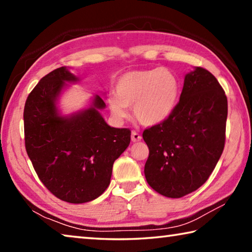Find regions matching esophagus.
Here are the masks:
<instances>
[{
    "instance_id": "obj_1",
    "label": "esophagus",
    "mask_w": 252,
    "mask_h": 252,
    "mask_svg": "<svg viewBox=\"0 0 252 252\" xmlns=\"http://www.w3.org/2000/svg\"><path fill=\"white\" fill-rule=\"evenodd\" d=\"M131 140L133 142H138V141H140V140H141V135H140V133H138L136 131H132Z\"/></svg>"
}]
</instances>
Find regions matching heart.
I'll list each match as a JSON object with an SVG mask.
<instances>
[{"label": "heart", "mask_w": 252, "mask_h": 252, "mask_svg": "<svg viewBox=\"0 0 252 252\" xmlns=\"http://www.w3.org/2000/svg\"><path fill=\"white\" fill-rule=\"evenodd\" d=\"M180 84L177 75L164 67L131 71L118 80L116 94L109 96L111 113L119 120L133 105L136 120L155 126L170 117L178 103Z\"/></svg>", "instance_id": "obj_1"}]
</instances>
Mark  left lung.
<instances>
[{
    "instance_id": "8db88e82",
    "label": "left lung",
    "mask_w": 252,
    "mask_h": 252,
    "mask_svg": "<svg viewBox=\"0 0 252 252\" xmlns=\"http://www.w3.org/2000/svg\"><path fill=\"white\" fill-rule=\"evenodd\" d=\"M227 116V96L215 75L200 66L188 73L173 112L143 131L149 186L168 198L199 189L222 155Z\"/></svg>"
}]
</instances>
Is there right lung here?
<instances>
[{"label": "right lung", "mask_w": 252, "mask_h": 252, "mask_svg": "<svg viewBox=\"0 0 252 252\" xmlns=\"http://www.w3.org/2000/svg\"><path fill=\"white\" fill-rule=\"evenodd\" d=\"M78 79L64 66L40 80L24 105L25 149L42 183L60 200L92 201L110 185L114 161L129 146L131 131L106 125L96 95L91 108L60 117L55 100L65 82Z\"/></svg>", "instance_id": "1"}]
</instances>
